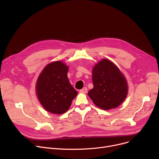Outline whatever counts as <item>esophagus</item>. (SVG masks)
<instances>
[{
    "label": "esophagus",
    "mask_w": 159,
    "mask_h": 159,
    "mask_svg": "<svg viewBox=\"0 0 159 159\" xmlns=\"http://www.w3.org/2000/svg\"><path fill=\"white\" fill-rule=\"evenodd\" d=\"M79 92L80 93H86L88 92V89H87L86 87H85L84 88H82V89H80L79 91Z\"/></svg>",
    "instance_id": "34e87169"
}]
</instances>
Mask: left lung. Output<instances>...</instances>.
<instances>
[{
    "label": "left lung",
    "mask_w": 159,
    "mask_h": 159,
    "mask_svg": "<svg viewBox=\"0 0 159 159\" xmlns=\"http://www.w3.org/2000/svg\"><path fill=\"white\" fill-rule=\"evenodd\" d=\"M93 88L88 95L93 103L104 110L119 106L127 96L126 79L112 62L102 59L93 69Z\"/></svg>",
    "instance_id": "obj_1"
}]
</instances>
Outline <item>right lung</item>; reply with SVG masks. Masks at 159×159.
I'll return each mask as SVG.
<instances>
[{"mask_svg":"<svg viewBox=\"0 0 159 159\" xmlns=\"http://www.w3.org/2000/svg\"><path fill=\"white\" fill-rule=\"evenodd\" d=\"M68 67L61 61L47 65L39 75L36 84L38 98L44 109L55 114L68 110L77 91L70 84Z\"/></svg>","mask_w":159,"mask_h":159,"instance_id":"1","label":"right lung"}]
</instances>
